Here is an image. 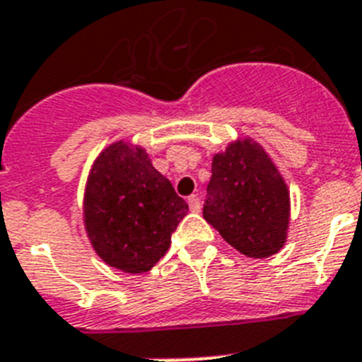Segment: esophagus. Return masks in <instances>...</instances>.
Listing matches in <instances>:
<instances>
[{
    "label": "esophagus",
    "mask_w": 362,
    "mask_h": 362,
    "mask_svg": "<svg viewBox=\"0 0 362 362\" xmlns=\"http://www.w3.org/2000/svg\"><path fill=\"white\" fill-rule=\"evenodd\" d=\"M187 204H189V209L193 213H199L202 209V204H200V199L197 194H191L189 199H187Z\"/></svg>",
    "instance_id": "34e87169"
}]
</instances>
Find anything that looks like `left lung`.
Here are the masks:
<instances>
[{
    "label": "left lung",
    "instance_id": "1",
    "mask_svg": "<svg viewBox=\"0 0 362 362\" xmlns=\"http://www.w3.org/2000/svg\"><path fill=\"white\" fill-rule=\"evenodd\" d=\"M204 218L246 257L275 255L284 246L290 193L259 144L244 140L215 155Z\"/></svg>",
    "mask_w": 362,
    "mask_h": 362
}]
</instances>
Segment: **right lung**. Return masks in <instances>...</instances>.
<instances>
[{
  "label": "right lung",
  "instance_id": "1",
  "mask_svg": "<svg viewBox=\"0 0 362 362\" xmlns=\"http://www.w3.org/2000/svg\"><path fill=\"white\" fill-rule=\"evenodd\" d=\"M187 211L185 200L140 147L112 144L94 163L86 191V228L96 253L112 268L149 272L165 255Z\"/></svg>",
  "mask_w": 362,
  "mask_h": 362
}]
</instances>
